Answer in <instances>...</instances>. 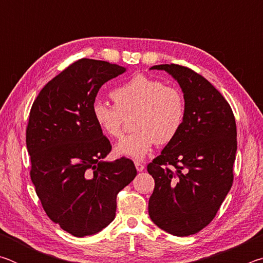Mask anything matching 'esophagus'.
<instances>
[{
  "label": "esophagus",
  "instance_id": "obj_1",
  "mask_svg": "<svg viewBox=\"0 0 263 263\" xmlns=\"http://www.w3.org/2000/svg\"><path fill=\"white\" fill-rule=\"evenodd\" d=\"M135 166H136V168H137V171L138 172H142L145 169V166L142 163H140V162H138V161H136L135 162Z\"/></svg>",
  "mask_w": 263,
  "mask_h": 263
}]
</instances>
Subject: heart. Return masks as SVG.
Segmentation results:
<instances>
[{"instance_id": "obj_1", "label": "heart", "mask_w": 263, "mask_h": 263, "mask_svg": "<svg viewBox=\"0 0 263 263\" xmlns=\"http://www.w3.org/2000/svg\"><path fill=\"white\" fill-rule=\"evenodd\" d=\"M115 105L95 101L91 116L100 130L109 138L123 133L124 118L135 115L131 136L123 138L116 153L142 160L157 144L171 142L179 135L185 119V101L181 90L142 74L135 75L111 91Z\"/></svg>"}]
</instances>
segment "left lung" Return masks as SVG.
<instances>
[{"instance_id":"1","label":"left lung","mask_w":263,"mask_h":263,"mask_svg":"<svg viewBox=\"0 0 263 263\" xmlns=\"http://www.w3.org/2000/svg\"><path fill=\"white\" fill-rule=\"evenodd\" d=\"M151 69L164 70L179 83L185 119L147 166L155 182L148 213L161 230L185 237L210 224L232 186L237 126L228 101L202 75L174 64Z\"/></svg>"}]
</instances>
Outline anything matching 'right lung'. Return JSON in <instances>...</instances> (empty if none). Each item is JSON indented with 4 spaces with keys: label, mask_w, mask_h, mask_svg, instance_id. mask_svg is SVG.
Returning <instances> with one entry per match:
<instances>
[{
    "label": "right lung",
    "mask_w": 263,
    "mask_h": 263,
    "mask_svg": "<svg viewBox=\"0 0 263 263\" xmlns=\"http://www.w3.org/2000/svg\"><path fill=\"white\" fill-rule=\"evenodd\" d=\"M123 66L81 59L52 79L33 102L26 128L31 181L52 221L74 237L99 233L116 216V197L135 179L130 159L108 161L111 144L91 105Z\"/></svg>",
    "instance_id": "right-lung-1"
}]
</instances>
